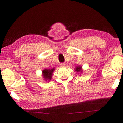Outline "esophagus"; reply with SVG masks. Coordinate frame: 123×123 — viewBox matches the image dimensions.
<instances>
[{
  "instance_id": "obj_1",
  "label": "esophagus",
  "mask_w": 123,
  "mask_h": 123,
  "mask_svg": "<svg viewBox=\"0 0 123 123\" xmlns=\"http://www.w3.org/2000/svg\"><path fill=\"white\" fill-rule=\"evenodd\" d=\"M66 63H61V67H66Z\"/></svg>"
}]
</instances>
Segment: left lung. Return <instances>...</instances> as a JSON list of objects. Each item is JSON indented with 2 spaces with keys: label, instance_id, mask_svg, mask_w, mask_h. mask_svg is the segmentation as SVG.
Segmentation results:
<instances>
[{
  "label": "left lung",
  "instance_id": "left-lung-1",
  "mask_svg": "<svg viewBox=\"0 0 123 123\" xmlns=\"http://www.w3.org/2000/svg\"><path fill=\"white\" fill-rule=\"evenodd\" d=\"M74 70H75V71L77 72L81 73L82 72V67H81V66H77L76 68H75V69Z\"/></svg>",
  "mask_w": 123,
  "mask_h": 123
}]
</instances>
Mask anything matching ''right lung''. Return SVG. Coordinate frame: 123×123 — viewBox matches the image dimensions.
Wrapping results in <instances>:
<instances>
[{
    "label": "right lung",
    "instance_id": "right-lung-1",
    "mask_svg": "<svg viewBox=\"0 0 123 123\" xmlns=\"http://www.w3.org/2000/svg\"><path fill=\"white\" fill-rule=\"evenodd\" d=\"M55 70L54 68L53 69H45L43 70L42 74L44 79L45 81L48 80V81H50L52 79L53 72Z\"/></svg>",
    "mask_w": 123,
    "mask_h": 123
}]
</instances>
